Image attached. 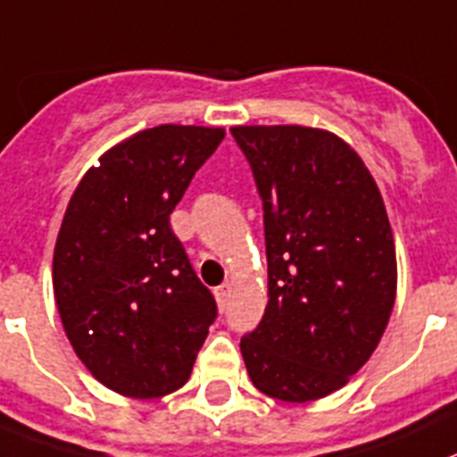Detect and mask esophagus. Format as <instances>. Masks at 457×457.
<instances>
[{
    "label": "esophagus",
    "instance_id": "34e87169",
    "mask_svg": "<svg viewBox=\"0 0 457 457\" xmlns=\"http://www.w3.org/2000/svg\"><path fill=\"white\" fill-rule=\"evenodd\" d=\"M229 292H232V287H229V283L218 285V287L213 289V296H216V301H218V305H220V308H225V305H228Z\"/></svg>",
    "mask_w": 457,
    "mask_h": 457
}]
</instances>
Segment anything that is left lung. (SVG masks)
Segmentation results:
<instances>
[{
    "label": "left lung",
    "instance_id": "obj_1",
    "mask_svg": "<svg viewBox=\"0 0 457 457\" xmlns=\"http://www.w3.org/2000/svg\"><path fill=\"white\" fill-rule=\"evenodd\" d=\"M264 206L269 301L241 338L255 388L285 403L333 394L377 349L398 289L382 193L331 130L234 126Z\"/></svg>",
    "mask_w": 457,
    "mask_h": 457
}]
</instances>
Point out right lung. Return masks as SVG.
I'll return each instance as SVG.
<instances>
[{
  "label": "right lung",
  "mask_w": 457,
  "mask_h": 457,
  "mask_svg": "<svg viewBox=\"0 0 457 457\" xmlns=\"http://www.w3.org/2000/svg\"><path fill=\"white\" fill-rule=\"evenodd\" d=\"M225 129L161 124L98 158L71 195L53 257L63 331L103 386L135 400L188 382L216 320L170 228L190 179Z\"/></svg>",
  "instance_id": "right-lung-1"
}]
</instances>
